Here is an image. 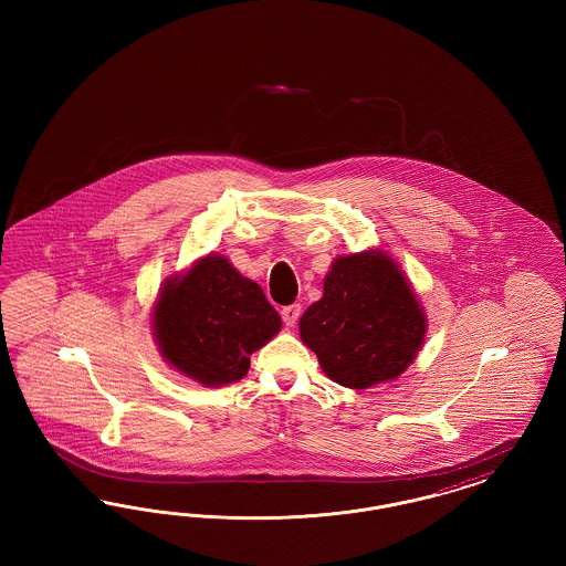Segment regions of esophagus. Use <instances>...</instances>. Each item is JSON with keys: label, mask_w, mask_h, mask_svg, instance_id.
<instances>
[{"label": "esophagus", "mask_w": 566, "mask_h": 566, "mask_svg": "<svg viewBox=\"0 0 566 566\" xmlns=\"http://www.w3.org/2000/svg\"><path fill=\"white\" fill-rule=\"evenodd\" d=\"M298 316H301V305H298V303L282 307V321H284L286 326H295Z\"/></svg>", "instance_id": "1"}]
</instances>
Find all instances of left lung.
Wrapping results in <instances>:
<instances>
[{
  "mask_svg": "<svg viewBox=\"0 0 566 566\" xmlns=\"http://www.w3.org/2000/svg\"><path fill=\"white\" fill-rule=\"evenodd\" d=\"M303 344L333 381L365 390L401 376L424 344L427 316L381 250L337 256L321 301L298 321Z\"/></svg>",
  "mask_w": 566,
  "mask_h": 566,
  "instance_id": "1",
  "label": "left lung"
}]
</instances>
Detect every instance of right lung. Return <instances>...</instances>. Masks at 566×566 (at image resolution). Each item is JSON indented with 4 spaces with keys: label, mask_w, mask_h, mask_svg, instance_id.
<instances>
[{
    "label": "right lung",
    "mask_w": 566,
    "mask_h": 566,
    "mask_svg": "<svg viewBox=\"0 0 566 566\" xmlns=\"http://www.w3.org/2000/svg\"><path fill=\"white\" fill-rule=\"evenodd\" d=\"M280 326L282 318L263 289L220 254L171 275L153 310L163 358L208 388L242 379L250 354L263 348Z\"/></svg>",
    "instance_id": "1"
}]
</instances>
